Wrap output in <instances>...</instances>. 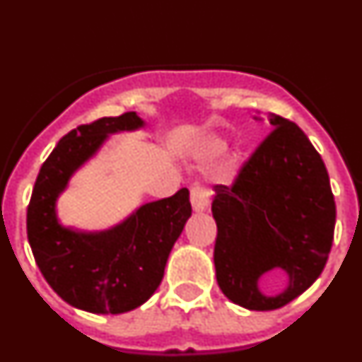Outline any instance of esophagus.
I'll return each mask as SVG.
<instances>
[{
	"mask_svg": "<svg viewBox=\"0 0 362 362\" xmlns=\"http://www.w3.org/2000/svg\"><path fill=\"white\" fill-rule=\"evenodd\" d=\"M210 201V192L203 187V185H194L190 188V203L194 206V210L197 212H203V210L209 209Z\"/></svg>",
	"mask_w": 362,
	"mask_h": 362,
	"instance_id": "esophagus-1",
	"label": "esophagus"
}]
</instances>
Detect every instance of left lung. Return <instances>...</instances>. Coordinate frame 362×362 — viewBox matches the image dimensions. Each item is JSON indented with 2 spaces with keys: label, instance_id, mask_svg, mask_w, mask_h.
Here are the masks:
<instances>
[{
  "label": "left lung",
  "instance_id": "8db88e82",
  "mask_svg": "<svg viewBox=\"0 0 362 362\" xmlns=\"http://www.w3.org/2000/svg\"><path fill=\"white\" fill-rule=\"evenodd\" d=\"M274 130L239 168L232 185H216L214 263L221 292L248 310H276L321 276L335 228L328 172L293 121L272 116ZM284 271L289 288L276 298L258 292L264 271Z\"/></svg>",
  "mask_w": 362,
  "mask_h": 362
}]
</instances>
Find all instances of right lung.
<instances>
[{
  "mask_svg": "<svg viewBox=\"0 0 362 362\" xmlns=\"http://www.w3.org/2000/svg\"><path fill=\"white\" fill-rule=\"evenodd\" d=\"M136 112L79 124L59 139L32 188L27 238L50 288L69 305L92 313L137 308L163 281L166 259L192 214L181 188L172 197L143 204L123 225L101 233H78L56 219V199L70 175L94 156L107 134L139 129Z\"/></svg>",
  "mask_w": 362,
  "mask_h": 362,
  "instance_id": "1",
  "label": "right lung"
}]
</instances>
